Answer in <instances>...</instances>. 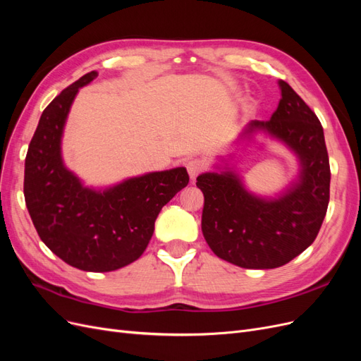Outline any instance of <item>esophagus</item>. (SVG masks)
Wrapping results in <instances>:
<instances>
[{
  "instance_id": "esophagus-1",
  "label": "esophagus",
  "mask_w": 361,
  "mask_h": 361,
  "mask_svg": "<svg viewBox=\"0 0 361 361\" xmlns=\"http://www.w3.org/2000/svg\"><path fill=\"white\" fill-rule=\"evenodd\" d=\"M204 169H206V164L202 159H191L187 162V170L191 180H195V178H197L200 173H203Z\"/></svg>"
}]
</instances>
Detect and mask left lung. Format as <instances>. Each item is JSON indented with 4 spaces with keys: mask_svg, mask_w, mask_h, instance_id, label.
Here are the masks:
<instances>
[{
    "mask_svg": "<svg viewBox=\"0 0 361 361\" xmlns=\"http://www.w3.org/2000/svg\"><path fill=\"white\" fill-rule=\"evenodd\" d=\"M281 99L267 122L247 128L265 129L295 150L301 161L300 182L279 200H264L244 190L232 171L204 173L197 188L204 195L202 232L214 253L248 269L279 268L307 248L330 202V161L319 118L292 87L280 81Z\"/></svg>",
    "mask_w": 361,
    "mask_h": 361,
    "instance_id": "obj_1",
    "label": "left lung"
}]
</instances>
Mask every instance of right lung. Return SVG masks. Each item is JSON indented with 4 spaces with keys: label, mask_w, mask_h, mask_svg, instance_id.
Segmentation results:
<instances>
[{
    "label": "right lung",
    "mask_w": 361,
    "mask_h": 361,
    "mask_svg": "<svg viewBox=\"0 0 361 361\" xmlns=\"http://www.w3.org/2000/svg\"><path fill=\"white\" fill-rule=\"evenodd\" d=\"M92 71L66 87L43 110L25 157L24 195L45 245L71 267L106 272L133 264L154 235L155 220L190 182L183 167L128 179L104 192L84 188L63 166V126L78 89Z\"/></svg>",
    "instance_id": "obj_1"
}]
</instances>
